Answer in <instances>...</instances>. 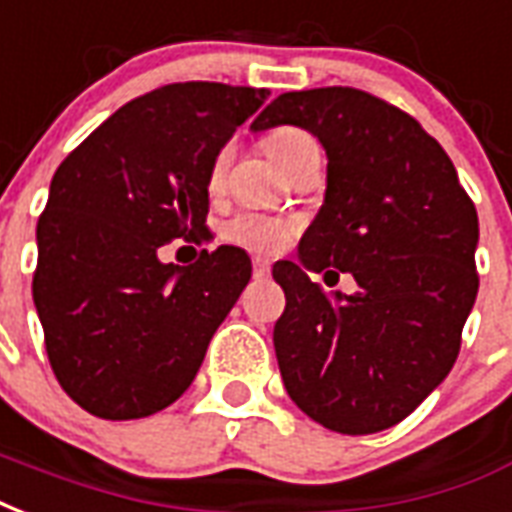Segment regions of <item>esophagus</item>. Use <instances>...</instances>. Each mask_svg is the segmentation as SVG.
Returning a JSON list of instances; mask_svg holds the SVG:
<instances>
[{"mask_svg": "<svg viewBox=\"0 0 512 512\" xmlns=\"http://www.w3.org/2000/svg\"><path fill=\"white\" fill-rule=\"evenodd\" d=\"M268 274H271V263H268V260H263V257H255V276H257V279H266Z\"/></svg>", "mask_w": 512, "mask_h": 512, "instance_id": "obj_1", "label": "esophagus"}]
</instances>
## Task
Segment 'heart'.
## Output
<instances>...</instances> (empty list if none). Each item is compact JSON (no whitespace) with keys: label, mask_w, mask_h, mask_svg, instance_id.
Segmentation results:
<instances>
[{"label":"heart","mask_w":512,"mask_h":512,"mask_svg":"<svg viewBox=\"0 0 512 512\" xmlns=\"http://www.w3.org/2000/svg\"><path fill=\"white\" fill-rule=\"evenodd\" d=\"M266 151L271 154V160L285 168L287 162L293 160V154L298 149H304L306 143H312V138L306 132L295 130V127H279V130H271L266 135ZM230 154L233 149L230 146H222V149L214 154L211 160V168H208V187L217 189L225 179V170L230 165ZM227 238L236 241V244L252 249V252H263V255H271L276 249H282L287 244V238L293 233V225L285 222V219L276 217H260V214H241L230 225H227Z\"/></svg>","instance_id":"heart-1"}]
</instances>
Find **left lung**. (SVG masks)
Listing matches in <instances>:
<instances>
[{"label": "left lung", "mask_w": 512, "mask_h": 512, "mask_svg": "<svg viewBox=\"0 0 512 512\" xmlns=\"http://www.w3.org/2000/svg\"><path fill=\"white\" fill-rule=\"evenodd\" d=\"M282 124L323 143L328 173L298 260L274 266L287 298L274 325L279 372L325 429H391L456 363L478 298V211L437 140L372 94H279L252 132ZM309 270L350 273L359 290L325 294Z\"/></svg>", "instance_id": "8db88e82"}]
</instances>
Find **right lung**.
<instances>
[{
    "label": "right lung",
    "instance_id": "obj_1",
    "mask_svg": "<svg viewBox=\"0 0 512 512\" xmlns=\"http://www.w3.org/2000/svg\"><path fill=\"white\" fill-rule=\"evenodd\" d=\"M266 97L170 83L102 121L54 173L32 295L56 380L86 412L146 418L195 380L252 260L219 246L181 268L157 252L203 241L211 160Z\"/></svg>",
    "mask_w": 512,
    "mask_h": 512
}]
</instances>
